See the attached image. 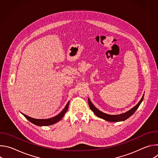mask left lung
Masks as SVG:
<instances>
[{"mask_svg": "<svg viewBox=\"0 0 158 158\" xmlns=\"http://www.w3.org/2000/svg\"><path fill=\"white\" fill-rule=\"evenodd\" d=\"M144 98V95L143 96V98H141V101L138 102V104L135 106L133 108H132L131 109H130L129 110H128L127 112H125V113L123 114H121L119 115H109L107 114L104 113V112L100 111L99 110H98L91 102L89 99H88V103L90 107V109H91L93 112L99 118H102L103 119H105L106 121H110V122H119V121H124L126 119H127V118H129V117H131L134 112L137 110V109L139 107V105L141 104V103L142 102Z\"/></svg>", "mask_w": 158, "mask_h": 158, "instance_id": "left-lung-1", "label": "left lung"}]
</instances>
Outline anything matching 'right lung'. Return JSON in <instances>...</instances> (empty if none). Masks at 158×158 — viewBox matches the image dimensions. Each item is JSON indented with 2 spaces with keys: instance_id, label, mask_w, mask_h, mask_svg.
Returning <instances> with one entry per match:
<instances>
[{
  "instance_id": "add662e5",
  "label": "right lung",
  "mask_w": 158,
  "mask_h": 158,
  "mask_svg": "<svg viewBox=\"0 0 158 158\" xmlns=\"http://www.w3.org/2000/svg\"><path fill=\"white\" fill-rule=\"evenodd\" d=\"M69 102H67V105L65 106V107H64V109L62 110V111L60 112V114H59L58 115H57L56 116L52 118H49V119H34L28 116H26V114H23L25 118L26 119H27L30 122H31L32 123L37 125V126H49V125H52L57 122H58L59 121H60L64 116V114L66 112V111L68 109V107H69Z\"/></svg>"
}]
</instances>
